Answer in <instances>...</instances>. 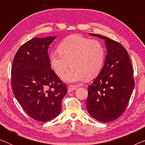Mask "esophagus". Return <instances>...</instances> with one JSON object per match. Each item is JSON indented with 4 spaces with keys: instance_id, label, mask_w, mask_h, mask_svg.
<instances>
[{
    "instance_id": "34e87169",
    "label": "esophagus",
    "mask_w": 145,
    "mask_h": 145,
    "mask_svg": "<svg viewBox=\"0 0 145 145\" xmlns=\"http://www.w3.org/2000/svg\"><path fill=\"white\" fill-rule=\"evenodd\" d=\"M76 89H77V86H73V85H70V86H69L68 87V91L69 92H72V91L76 90Z\"/></svg>"
}]
</instances>
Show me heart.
<instances>
[{"mask_svg":"<svg viewBox=\"0 0 145 145\" xmlns=\"http://www.w3.org/2000/svg\"><path fill=\"white\" fill-rule=\"evenodd\" d=\"M57 50L58 52L53 51L49 56L51 66L56 74L61 76L70 65L71 68L63 77L67 82L86 78L89 80L96 77L106 58V51L100 41L79 35L63 39Z\"/></svg>","mask_w":145,"mask_h":145,"instance_id":"heart-1","label":"heart"}]
</instances>
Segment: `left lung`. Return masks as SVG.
Here are the masks:
<instances>
[{
  "instance_id": "1",
  "label": "left lung",
  "mask_w": 145,
  "mask_h": 145,
  "mask_svg": "<svg viewBox=\"0 0 145 145\" xmlns=\"http://www.w3.org/2000/svg\"><path fill=\"white\" fill-rule=\"evenodd\" d=\"M105 40L107 55L104 65L88 87L87 110L101 122L114 121L126 110L135 87L133 69L127 51L108 37L89 33Z\"/></svg>"
}]
</instances>
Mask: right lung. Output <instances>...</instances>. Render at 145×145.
Here are the masks:
<instances>
[{
    "mask_svg": "<svg viewBox=\"0 0 145 145\" xmlns=\"http://www.w3.org/2000/svg\"><path fill=\"white\" fill-rule=\"evenodd\" d=\"M55 39L35 37L27 41L16 53L11 69L16 98L29 117L41 122L60 114L67 93L66 85L51 69L47 50Z\"/></svg>",
    "mask_w": 145,
    "mask_h": 145,
    "instance_id": "right-lung-1",
    "label": "right lung"
}]
</instances>
